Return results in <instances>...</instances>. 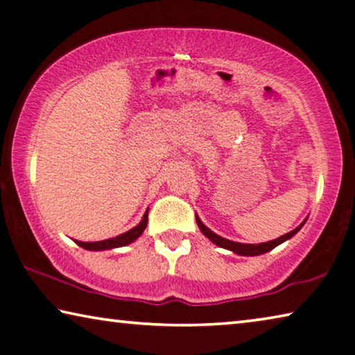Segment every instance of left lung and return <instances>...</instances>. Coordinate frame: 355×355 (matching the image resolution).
<instances>
[{"label": "left lung", "mask_w": 355, "mask_h": 355, "mask_svg": "<svg viewBox=\"0 0 355 355\" xmlns=\"http://www.w3.org/2000/svg\"><path fill=\"white\" fill-rule=\"evenodd\" d=\"M305 222H306V220H305ZM196 223H198L201 232L207 237L209 241H212L218 247L226 248V250H231V252H234L236 254H242V257H258V254H263V253L270 252L272 248H275L277 245H280V243H283L284 241L291 239V237L295 234V232H297L302 228V226H304V223H302L295 230L286 232V234L282 236V237H278V239L269 241V242H263V243H257V245H254V243H239V242L225 239V237L218 236L214 231L209 230L207 226L201 222L200 217H196Z\"/></svg>", "instance_id": "1"}]
</instances>
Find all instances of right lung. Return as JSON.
<instances>
[{
  "instance_id": "1",
  "label": "right lung",
  "mask_w": 355,
  "mask_h": 355,
  "mask_svg": "<svg viewBox=\"0 0 355 355\" xmlns=\"http://www.w3.org/2000/svg\"><path fill=\"white\" fill-rule=\"evenodd\" d=\"M146 225H148V211L144 214L141 222H139L135 228L129 230L124 234H119L116 237H112V239H105V241H98V242H80V241H75L77 242V245H80L81 248L85 250H91V252H98V250H110V248H118V247H124V245H129L133 241H137L139 236L143 234V231L146 230Z\"/></svg>"
}]
</instances>
